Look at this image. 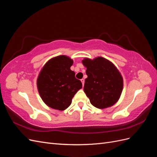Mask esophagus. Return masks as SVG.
Returning a JSON list of instances; mask_svg holds the SVG:
<instances>
[{"label": "esophagus", "mask_w": 157, "mask_h": 157, "mask_svg": "<svg viewBox=\"0 0 157 157\" xmlns=\"http://www.w3.org/2000/svg\"><path fill=\"white\" fill-rule=\"evenodd\" d=\"M81 82L82 83V86H84V78L81 79Z\"/></svg>", "instance_id": "esophagus-1"}]
</instances>
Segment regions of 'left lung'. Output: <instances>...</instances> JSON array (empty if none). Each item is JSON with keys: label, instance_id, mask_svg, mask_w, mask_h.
I'll return each instance as SVG.
<instances>
[{"label": "left lung", "instance_id": "1", "mask_svg": "<svg viewBox=\"0 0 157 157\" xmlns=\"http://www.w3.org/2000/svg\"><path fill=\"white\" fill-rule=\"evenodd\" d=\"M88 78L85 79L84 91L92 105L104 109L113 105L119 99L123 88V80L111 61L98 57L93 60L85 58Z\"/></svg>", "mask_w": 157, "mask_h": 157}]
</instances>
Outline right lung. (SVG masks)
Listing matches in <instances>:
<instances>
[{
	"mask_svg": "<svg viewBox=\"0 0 157 157\" xmlns=\"http://www.w3.org/2000/svg\"><path fill=\"white\" fill-rule=\"evenodd\" d=\"M73 61L65 56L49 60L37 79V88L43 101L51 108L63 111L70 106L75 94L82 88L80 80L70 69Z\"/></svg>",
	"mask_w": 157,
	"mask_h": 157,
	"instance_id": "right-lung-1",
	"label": "right lung"
}]
</instances>
